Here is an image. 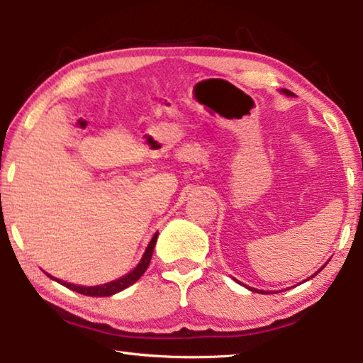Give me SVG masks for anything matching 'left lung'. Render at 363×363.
I'll return each instance as SVG.
<instances>
[{"label":"left lung","instance_id":"8db88e82","mask_svg":"<svg viewBox=\"0 0 363 363\" xmlns=\"http://www.w3.org/2000/svg\"><path fill=\"white\" fill-rule=\"evenodd\" d=\"M284 93H285V94H288V96H290V94H293V93H291V91H288V89H284ZM325 266H327V264H325ZM325 266H323V267H325ZM323 267H322V269H323ZM322 269H320V270H322ZM320 270H318V272H320ZM318 272H315L314 275H317ZM314 275H312V277H314ZM250 290H251V291H255V288H250ZM261 293H264V291H261Z\"/></svg>","mask_w":363,"mask_h":363}]
</instances>
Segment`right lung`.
Returning a JSON list of instances; mask_svg holds the SVG:
<instances>
[{
    "mask_svg": "<svg viewBox=\"0 0 363 363\" xmlns=\"http://www.w3.org/2000/svg\"><path fill=\"white\" fill-rule=\"evenodd\" d=\"M157 237H158V233H155V235L152 237L149 247H147L143 259H140V262L138 264V267L131 270L130 274L125 275V277L118 279V280L110 281V284H106V285H97V286H78V285H73V284H67V281L57 280V279H54V280H57L60 285L70 288V290H73V291H77L79 294H84V296H112V294L125 290V288L133 285L134 281H138L140 277H143L147 267H149V264H150L153 248H155ZM49 277H51V275H49Z\"/></svg>",
    "mask_w": 363,
    "mask_h": 363,
    "instance_id": "add662e5",
    "label": "right lung"
}]
</instances>
